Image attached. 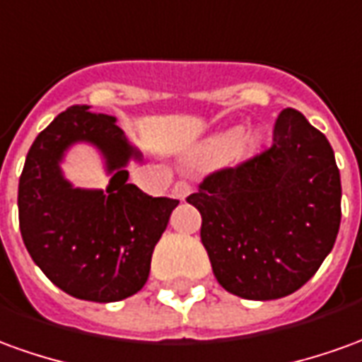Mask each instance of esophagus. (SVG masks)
<instances>
[{
	"instance_id": "34e87169",
	"label": "esophagus",
	"mask_w": 362,
	"mask_h": 362,
	"mask_svg": "<svg viewBox=\"0 0 362 362\" xmlns=\"http://www.w3.org/2000/svg\"><path fill=\"white\" fill-rule=\"evenodd\" d=\"M173 192L178 199H186L192 194V184L188 180H178L174 184Z\"/></svg>"
}]
</instances>
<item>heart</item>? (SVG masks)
Here are the masks:
<instances>
[{
	"label": "heart",
	"mask_w": 362,
	"mask_h": 362,
	"mask_svg": "<svg viewBox=\"0 0 362 362\" xmlns=\"http://www.w3.org/2000/svg\"><path fill=\"white\" fill-rule=\"evenodd\" d=\"M239 141H241V133L239 131H233V133H227V135H221L219 139L214 141V148L221 155H229L231 151H235L239 146Z\"/></svg>",
	"instance_id": "b5f03b06"
}]
</instances>
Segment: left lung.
<instances>
[{
  "mask_svg": "<svg viewBox=\"0 0 362 362\" xmlns=\"http://www.w3.org/2000/svg\"><path fill=\"white\" fill-rule=\"evenodd\" d=\"M217 282L245 300L302 288L329 255L341 223V176L329 141L300 111H280L272 145L207 174L186 198Z\"/></svg>",
  "mask_w": 362,
  "mask_h": 362,
  "instance_id": "8db88e82",
  "label": "left lung"
}]
</instances>
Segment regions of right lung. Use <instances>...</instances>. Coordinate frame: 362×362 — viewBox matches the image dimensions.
I'll list each match as a JSON object with an SVG mask.
<instances>
[{
  "label": "right lung",
  "mask_w": 362,
  "mask_h": 362,
  "mask_svg": "<svg viewBox=\"0 0 362 362\" xmlns=\"http://www.w3.org/2000/svg\"><path fill=\"white\" fill-rule=\"evenodd\" d=\"M88 140L103 151L110 186L72 189L57 163L68 146ZM129 158H141L115 117L72 105L27 153L19 178V229L27 251L52 284L88 302H119L137 294L151 257L178 199L153 198L127 184Z\"/></svg>",
  "instance_id": "right-lung-1"
}]
</instances>
